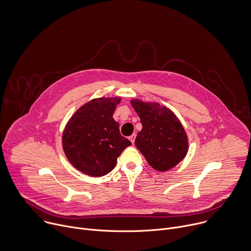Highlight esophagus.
<instances>
[{"label":"esophagus","instance_id":"obj_1","mask_svg":"<svg viewBox=\"0 0 251 251\" xmlns=\"http://www.w3.org/2000/svg\"><path fill=\"white\" fill-rule=\"evenodd\" d=\"M135 136H136V134L135 133H133V134H131L128 138H129V140L131 141V143H134V140H135Z\"/></svg>","mask_w":251,"mask_h":251}]
</instances>
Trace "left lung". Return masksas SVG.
Segmentation results:
<instances>
[{
    "mask_svg": "<svg viewBox=\"0 0 251 251\" xmlns=\"http://www.w3.org/2000/svg\"><path fill=\"white\" fill-rule=\"evenodd\" d=\"M131 106L142 125L135 145L149 165L158 171L176 166L188 151V138L179 120L159 104L132 100Z\"/></svg>",
    "mask_w": 251,
    "mask_h": 251,
    "instance_id": "obj_1",
    "label": "left lung"
}]
</instances>
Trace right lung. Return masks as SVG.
Instances as JSON below:
<instances>
[{"mask_svg":"<svg viewBox=\"0 0 251 251\" xmlns=\"http://www.w3.org/2000/svg\"><path fill=\"white\" fill-rule=\"evenodd\" d=\"M119 98H99L80 108L63 132L64 152L79 171L100 177L110 173L131 142L120 132L114 118Z\"/></svg>","mask_w":251,"mask_h":251,"instance_id":"add662e5","label":"right lung"}]
</instances>
